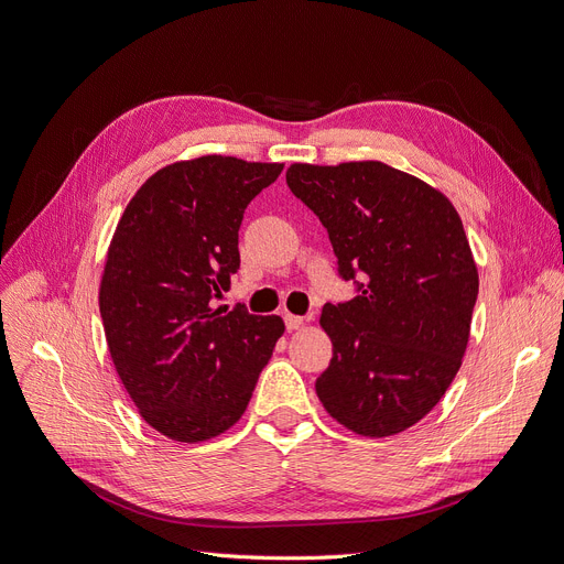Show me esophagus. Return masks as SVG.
Returning a JSON list of instances; mask_svg holds the SVG:
<instances>
[{
  "instance_id": "34e87169",
  "label": "esophagus",
  "mask_w": 564,
  "mask_h": 564,
  "mask_svg": "<svg viewBox=\"0 0 564 564\" xmlns=\"http://www.w3.org/2000/svg\"><path fill=\"white\" fill-rule=\"evenodd\" d=\"M284 326L289 333L299 330L303 326V316H296V314H284Z\"/></svg>"
}]
</instances>
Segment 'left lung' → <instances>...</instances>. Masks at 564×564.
Here are the masks:
<instances>
[{"label": "left lung", "instance_id": "left-lung-1", "mask_svg": "<svg viewBox=\"0 0 564 564\" xmlns=\"http://www.w3.org/2000/svg\"><path fill=\"white\" fill-rule=\"evenodd\" d=\"M286 183L328 229L341 278H365L360 296L321 314L333 341L321 404L365 438L406 432L443 399L470 337L479 278L459 213L379 160L293 163Z\"/></svg>", "mask_w": 564, "mask_h": 564}]
</instances>
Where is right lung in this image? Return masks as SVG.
Listing matches in <instances>:
<instances>
[{"label": "right lung", "instance_id": "right-lung-1", "mask_svg": "<svg viewBox=\"0 0 564 564\" xmlns=\"http://www.w3.org/2000/svg\"><path fill=\"white\" fill-rule=\"evenodd\" d=\"M282 167L178 160L142 183L117 223L98 291L107 348L144 422L172 441L231 429L284 333L280 316L213 307L240 265L243 213Z\"/></svg>", "mask_w": 564, "mask_h": 564}]
</instances>
